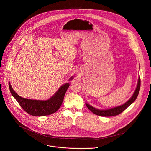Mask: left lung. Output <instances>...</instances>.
Returning a JSON list of instances; mask_svg holds the SVG:
<instances>
[{
  "mask_svg": "<svg viewBox=\"0 0 151 151\" xmlns=\"http://www.w3.org/2000/svg\"><path fill=\"white\" fill-rule=\"evenodd\" d=\"M140 86H141V80H140V78L139 77L137 85V87L135 88V90L134 91L133 95L129 100L122 105L118 106L116 107H114V108H111L109 109H105V110H100V109H96V108L93 107L92 106L90 105L87 103H86V105L88 108V109H90V111H91L93 114H94L98 116H105V117L116 116L117 115H119L123 111H124L128 106H129L136 100V99L138 95L139 91Z\"/></svg>",
  "mask_w": 151,
  "mask_h": 151,
  "instance_id": "obj_1",
  "label": "left lung"
}]
</instances>
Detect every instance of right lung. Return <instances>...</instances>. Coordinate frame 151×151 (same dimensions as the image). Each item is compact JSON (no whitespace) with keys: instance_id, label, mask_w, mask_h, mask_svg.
I'll list each match as a JSON object with an SVG mask.
<instances>
[{"instance_id":"obj_1","label":"right lung","mask_w":151,"mask_h":151,"mask_svg":"<svg viewBox=\"0 0 151 151\" xmlns=\"http://www.w3.org/2000/svg\"><path fill=\"white\" fill-rule=\"evenodd\" d=\"M72 79L73 76L70 78V80ZM9 84L12 95L17 100L22 108L26 112L32 116H46L55 112L60 108L65 93L69 86L68 83L63 84L49 100L43 101L22 98L14 91L10 82Z\"/></svg>"}]
</instances>
